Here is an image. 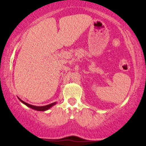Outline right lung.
I'll list each match as a JSON object with an SVG mask.
<instances>
[{"label": "right lung", "instance_id": "right-lung-1", "mask_svg": "<svg viewBox=\"0 0 146 146\" xmlns=\"http://www.w3.org/2000/svg\"><path fill=\"white\" fill-rule=\"evenodd\" d=\"M19 100L22 103H23L24 104H25L27 106L35 110H37V111H46V110H48L51 107H52L53 106H54L56 102H53L52 104H50L48 105H46V106H33V105H31L29 104H27V102H24L21 100L19 98Z\"/></svg>", "mask_w": 146, "mask_h": 146}]
</instances>
